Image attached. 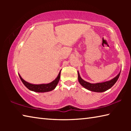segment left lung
I'll return each mask as SVG.
<instances>
[{
	"label": "left lung",
	"instance_id": "1",
	"mask_svg": "<svg viewBox=\"0 0 131 131\" xmlns=\"http://www.w3.org/2000/svg\"><path fill=\"white\" fill-rule=\"evenodd\" d=\"M120 74V73L117 75V76L114 77V79L111 80L110 81L104 82V83H96V84H91L88 83L85 81H84V80L81 78L80 74L78 72V79L80 84L85 88L86 89H87L90 91L94 92H102L107 91V90L110 89L111 87H112V86L114 85V84L116 83V81L118 80V77Z\"/></svg>",
	"mask_w": 131,
	"mask_h": 131
}]
</instances>
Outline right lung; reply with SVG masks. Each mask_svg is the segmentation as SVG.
Segmentation results:
<instances>
[{
	"label": "right lung",
	"mask_w": 131,
	"mask_h": 131,
	"mask_svg": "<svg viewBox=\"0 0 131 131\" xmlns=\"http://www.w3.org/2000/svg\"><path fill=\"white\" fill-rule=\"evenodd\" d=\"M19 76L20 77V79L21 80L22 82H23V84L25 85V87L26 88H28L29 90L37 92H44L51 91L53 90L55 87H56V86L57 85V84L59 81V79H60L61 72H59L58 76L57 78L55 79V80L52 81L51 83L45 84H38V85L29 83L22 79L20 75H19Z\"/></svg>",
	"instance_id": "add662e5"
}]
</instances>
